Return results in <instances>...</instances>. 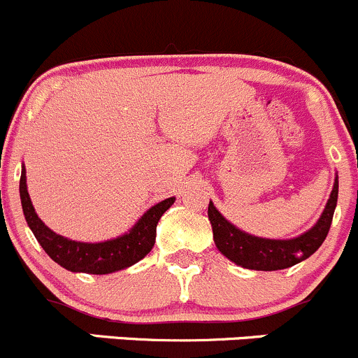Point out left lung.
Segmentation results:
<instances>
[{"instance_id":"obj_1","label":"left lung","mask_w":358,"mask_h":358,"mask_svg":"<svg viewBox=\"0 0 358 358\" xmlns=\"http://www.w3.org/2000/svg\"><path fill=\"white\" fill-rule=\"evenodd\" d=\"M338 202V178L322 216L313 229L289 241H272L249 236L227 222L218 209L209 202L208 216L213 227V239L223 256L249 270H282L312 256L329 234L331 222Z\"/></svg>"}]
</instances>
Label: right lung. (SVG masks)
<instances>
[{"label":"right lung","instance_id":"right-lung-1","mask_svg":"<svg viewBox=\"0 0 358 358\" xmlns=\"http://www.w3.org/2000/svg\"><path fill=\"white\" fill-rule=\"evenodd\" d=\"M20 199H22L27 225L31 227L32 234L45 249L46 255L71 272L96 273V275L128 268L140 262L143 256L149 255L156 243L157 222L175 202V197H169L152 206L129 230V234H124L117 239L106 241V243L88 244L76 243V241L59 236L38 218L32 208L31 197H29L27 185H25V169H22V175H20Z\"/></svg>","mask_w":358,"mask_h":358}]
</instances>
